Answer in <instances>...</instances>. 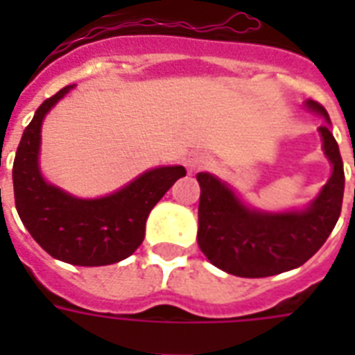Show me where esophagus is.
Instances as JSON below:
<instances>
[{
	"label": "esophagus",
	"instance_id": "obj_1",
	"mask_svg": "<svg viewBox=\"0 0 355 355\" xmlns=\"http://www.w3.org/2000/svg\"><path fill=\"white\" fill-rule=\"evenodd\" d=\"M186 166H188L189 171H200V169H206L210 166V158L205 155H191L186 162Z\"/></svg>",
	"mask_w": 355,
	"mask_h": 355
}]
</instances>
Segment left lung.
<instances>
[{
  "label": "left lung",
  "instance_id": "1",
  "mask_svg": "<svg viewBox=\"0 0 355 355\" xmlns=\"http://www.w3.org/2000/svg\"><path fill=\"white\" fill-rule=\"evenodd\" d=\"M306 108L320 114L322 150L331 164L330 180L304 210L261 211L247 206L227 182L199 173L197 243L211 265L241 278H265L304 265L319 250L341 216L345 193L339 145L322 105L308 99Z\"/></svg>",
  "mask_w": 355,
  "mask_h": 355
}]
</instances>
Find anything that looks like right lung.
<instances>
[{
  "instance_id": "1",
  "label": "right lung",
  "mask_w": 355,
  "mask_h": 355,
  "mask_svg": "<svg viewBox=\"0 0 355 355\" xmlns=\"http://www.w3.org/2000/svg\"><path fill=\"white\" fill-rule=\"evenodd\" d=\"M71 88L66 86L42 103L25 127L12 166L16 210L33 239L53 258L80 267L118 263L141 245L150 210L186 177V169H149L99 199H79L47 182L38 164L42 123Z\"/></svg>"
}]
</instances>
